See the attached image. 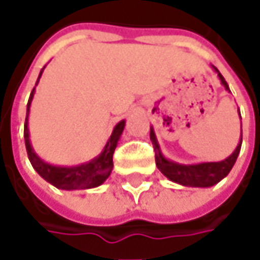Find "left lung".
Instances as JSON below:
<instances>
[{
    "label": "left lung",
    "instance_id": "left-lung-1",
    "mask_svg": "<svg viewBox=\"0 0 260 260\" xmlns=\"http://www.w3.org/2000/svg\"><path fill=\"white\" fill-rule=\"evenodd\" d=\"M213 71H214L221 85L224 86L225 91L230 92L229 85L224 81L223 75L218 72V69L215 66L211 65ZM239 117H240V111H239ZM242 120V117H240ZM242 130V127H240ZM150 140L155 147V160L157 169L165 175L169 181H172L175 184L182 185V186H192V188H210L213 185L218 184L223 178H225L229 172L232 171V168L236 164V159L240 153V147H242V132H240V140L233 150V153L225 157L220 162H201V164H179L168 159L164 153L162 149L159 146L157 137L155 135L153 127H150Z\"/></svg>",
    "mask_w": 260,
    "mask_h": 260
}]
</instances>
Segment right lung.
Instances as JSON below:
<instances>
[{"mask_svg":"<svg viewBox=\"0 0 260 260\" xmlns=\"http://www.w3.org/2000/svg\"><path fill=\"white\" fill-rule=\"evenodd\" d=\"M43 71H45V68L39 74L36 86L42 78ZM36 86L33 88L30 98H28L27 115H25L24 123L25 149H27V155H28V159H30L36 172L40 175L45 181H47L49 184H52L59 189H65V191L89 189V188H96L101 184H104L107 178L111 175V171H113V166H114L113 165V155H114L115 147L118 145V140L123 135L125 120H121L114 125L113 133L108 137L101 153L95 156L94 159H91L89 162L76 166H57L47 164L35 152V149L31 146V140H30V132H28V113H30L31 101L35 98Z\"/></svg>","mask_w":260,"mask_h":260,"instance_id":"right-lung-1","label":"right lung"}]
</instances>
